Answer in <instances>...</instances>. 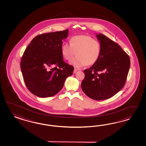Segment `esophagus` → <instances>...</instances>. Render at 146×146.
Segmentation results:
<instances>
[{
    "mask_svg": "<svg viewBox=\"0 0 146 146\" xmlns=\"http://www.w3.org/2000/svg\"><path fill=\"white\" fill-rule=\"evenodd\" d=\"M78 71V69H76V68H74V71H73V73L74 74L77 71Z\"/></svg>",
    "mask_w": 146,
    "mask_h": 146,
    "instance_id": "1",
    "label": "esophagus"
}]
</instances>
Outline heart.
Returning a JSON list of instances; mask_svg holds the SVG:
<instances>
[{"label":"heart","mask_w":146,"mask_h":146,"mask_svg":"<svg viewBox=\"0 0 146 146\" xmlns=\"http://www.w3.org/2000/svg\"><path fill=\"white\" fill-rule=\"evenodd\" d=\"M101 50L100 42L87 35L73 36L70 39V44L64 43L61 47L62 55L66 60H70L76 53V56L71 60L70 64L78 68L96 63Z\"/></svg>","instance_id":"b5f03b06"}]
</instances>
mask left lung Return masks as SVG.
<instances>
[{
  "label": "left lung",
  "mask_w": 146,
  "mask_h": 146,
  "mask_svg": "<svg viewBox=\"0 0 146 146\" xmlns=\"http://www.w3.org/2000/svg\"><path fill=\"white\" fill-rule=\"evenodd\" d=\"M101 53L96 63L84 70L81 84L84 94L100 101L114 96L125 85L130 67L128 55L118 44L103 34H96Z\"/></svg>",
  "instance_id": "left-lung-1"
}]
</instances>
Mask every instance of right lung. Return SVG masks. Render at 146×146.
<instances>
[{"mask_svg":"<svg viewBox=\"0 0 146 146\" xmlns=\"http://www.w3.org/2000/svg\"><path fill=\"white\" fill-rule=\"evenodd\" d=\"M68 35L66 29L37 36L25 50L21 70L27 88L36 96H53L72 75L74 67L64 62L61 52L62 40Z\"/></svg>","mask_w":146,"mask_h":146,"instance_id":"1","label":"right lung"}]
</instances>
